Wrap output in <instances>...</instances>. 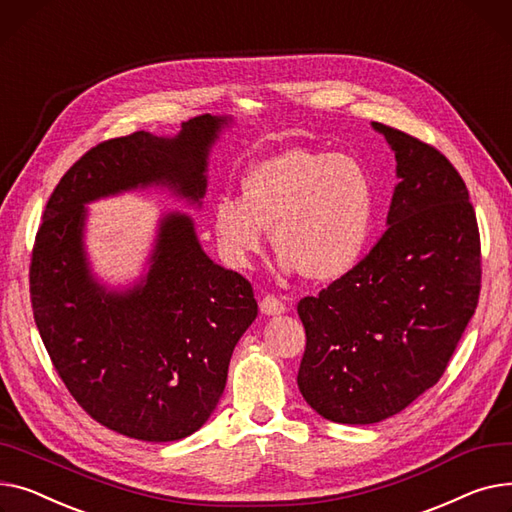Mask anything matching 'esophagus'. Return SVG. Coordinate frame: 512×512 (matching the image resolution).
I'll list each match as a JSON object with an SVG mask.
<instances>
[{
  "mask_svg": "<svg viewBox=\"0 0 512 512\" xmlns=\"http://www.w3.org/2000/svg\"><path fill=\"white\" fill-rule=\"evenodd\" d=\"M260 310L268 316H275V314H283L287 310V304L283 302L281 297L273 295V293H266L262 299H260Z\"/></svg>",
  "mask_w": 512,
  "mask_h": 512,
  "instance_id": "1",
  "label": "esophagus"
}]
</instances>
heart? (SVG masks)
<instances>
[{"label":"heart","mask_w":512,"mask_h":512,"mask_svg":"<svg viewBox=\"0 0 512 512\" xmlns=\"http://www.w3.org/2000/svg\"><path fill=\"white\" fill-rule=\"evenodd\" d=\"M244 198L221 196L213 208L219 246L235 264L264 248L270 227L285 270L337 281L362 260L374 225L376 194L362 161L293 146L256 163Z\"/></svg>","instance_id":"obj_1"}]
</instances>
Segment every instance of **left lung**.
<instances>
[{
  "instance_id": "obj_1",
  "label": "left lung",
  "mask_w": 512,
  "mask_h": 512,
  "mask_svg": "<svg viewBox=\"0 0 512 512\" xmlns=\"http://www.w3.org/2000/svg\"><path fill=\"white\" fill-rule=\"evenodd\" d=\"M395 150L388 229L357 266L299 299L297 386L337 424L403 411L448 368L482 291V244L463 177L440 150L374 122Z\"/></svg>"
}]
</instances>
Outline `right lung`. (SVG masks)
<instances>
[{
  "instance_id": "1",
  "label": "right lung",
  "mask_w": 512,
  "mask_h": 512,
  "mask_svg": "<svg viewBox=\"0 0 512 512\" xmlns=\"http://www.w3.org/2000/svg\"><path fill=\"white\" fill-rule=\"evenodd\" d=\"M221 124L200 115L173 140L134 132L93 146L59 179L35 237L30 304L51 364L95 422L136 440L202 428L258 304L246 277L202 252L184 215L163 219L144 285L105 293L82 254L84 204L153 182L198 202Z\"/></svg>"
}]
</instances>
